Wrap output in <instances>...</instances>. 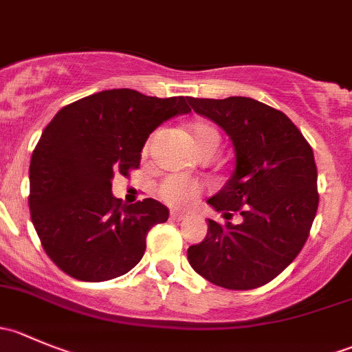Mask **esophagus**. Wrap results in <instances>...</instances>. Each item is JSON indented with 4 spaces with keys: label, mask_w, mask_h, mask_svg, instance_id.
I'll use <instances>...</instances> for the list:
<instances>
[{
    "label": "esophagus",
    "mask_w": 352,
    "mask_h": 352,
    "mask_svg": "<svg viewBox=\"0 0 352 352\" xmlns=\"http://www.w3.org/2000/svg\"><path fill=\"white\" fill-rule=\"evenodd\" d=\"M186 218L187 216L182 214V212H175V211L170 212V219H172V221H184Z\"/></svg>",
    "instance_id": "34e87169"
}]
</instances>
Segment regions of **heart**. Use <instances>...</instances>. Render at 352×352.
I'll return each mask as SVG.
<instances>
[{
	"instance_id": "1",
	"label": "heart",
	"mask_w": 352,
	"mask_h": 352,
	"mask_svg": "<svg viewBox=\"0 0 352 352\" xmlns=\"http://www.w3.org/2000/svg\"><path fill=\"white\" fill-rule=\"evenodd\" d=\"M187 134H189L190 141H192L194 150L204 158V156H212L221 146V134L219 131L212 126L208 120H194L187 126ZM151 140L146 141L143 148V156L148 155L151 146ZM204 192V186L201 182H194V180L182 179V177H168L163 180L158 187V194L166 204L172 208H189Z\"/></svg>"
}]
</instances>
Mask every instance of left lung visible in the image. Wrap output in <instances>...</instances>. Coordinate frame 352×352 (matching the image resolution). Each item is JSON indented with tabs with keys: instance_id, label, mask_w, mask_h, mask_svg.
Returning a JSON list of instances; mask_svg holds the SVG:
<instances>
[{
	"instance_id": "obj_1",
	"label": "left lung",
	"mask_w": 352,
	"mask_h": 352,
	"mask_svg": "<svg viewBox=\"0 0 352 352\" xmlns=\"http://www.w3.org/2000/svg\"><path fill=\"white\" fill-rule=\"evenodd\" d=\"M233 141L235 172L209 204L239 225L209 219L187 250L197 274L226 289H255L281 274L310 235L318 209L317 165L301 131L281 110L247 97L187 98Z\"/></svg>"
}]
</instances>
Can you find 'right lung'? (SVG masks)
I'll return each mask as SVG.
<instances>
[{
  "mask_svg": "<svg viewBox=\"0 0 352 352\" xmlns=\"http://www.w3.org/2000/svg\"><path fill=\"white\" fill-rule=\"evenodd\" d=\"M190 112L186 97L104 90L66 105L47 124L30 160V218L45 254L67 276L100 283L143 258L146 235L168 219L148 197L126 206L112 177L140 168L148 136L170 117Z\"/></svg>",
  "mask_w": 352,
  "mask_h": 352,
  "instance_id": "obj_1",
  "label": "right lung"
}]
</instances>
